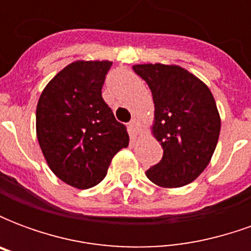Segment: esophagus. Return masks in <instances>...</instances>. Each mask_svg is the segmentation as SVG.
<instances>
[{
	"label": "esophagus",
	"mask_w": 251,
	"mask_h": 251,
	"mask_svg": "<svg viewBox=\"0 0 251 251\" xmlns=\"http://www.w3.org/2000/svg\"><path fill=\"white\" fill-rule=\"evenodd\" d=\"M130 126H131V127H133V129H134V130L141 131L142 124H141V122H140V121H138V120H136V118H133V120H131Z\"/></svg>",
	"instance_id": "1"
}]
</instances>
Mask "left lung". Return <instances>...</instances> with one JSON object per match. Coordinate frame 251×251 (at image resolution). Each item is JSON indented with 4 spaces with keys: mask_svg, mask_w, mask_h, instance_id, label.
Here are the masks:
<instances>
[{
    "mask_svg": "<svg viewBox=\"0 0 251 251\" xmlns=\"http://www.w3.org/2000/svg\"><path fill=\"white\" fill-rule=\"evenodd\" d=\"M133 71L152 91V134L164 149L161 161L147 171L148 179L164 188L192 183L210 164L221 133L210 88L175 64H136Z\"/></svg>",
    "mask_w": 251,
    "mask_h": 251,
    "instance_id": "left-lung-1",
    "label": "left lung"
}]
</instances>
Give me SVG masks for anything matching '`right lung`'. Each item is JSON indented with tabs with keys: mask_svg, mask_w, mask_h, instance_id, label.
Masks as SVG:
<instances>
[{
	"mask_svg": "<svg viewBox=\"0 0 251 251\" xmlns=\"http://www.w3.org/2000/svg\"><path fill=\"white\" fill-rule=\"evenodd\" d=\"M113 63L77 60L48 83L36 109V134L48 167L66 184H99L111 160L129 145L125 125L102 98Z\"/></svg>",
	"mask_w": 251,
	"mask_h": 251,
	"instance_id": "obj_1",
	"label": "right lung"
}]
</instances>
